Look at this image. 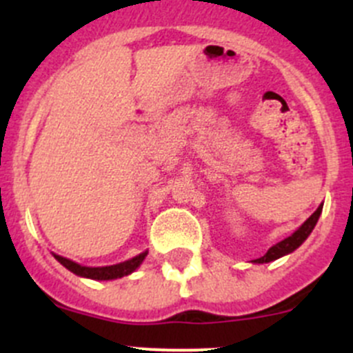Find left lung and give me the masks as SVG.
<instances>
[{"mask_svg": "<svg viewBox=\"0 0 353 353\" xmlns=\"http://www.w3.org/2000/svg\"><path fill=\"white\" fill-rule=\"evenodd\" d=\"M323 212V205L318 206V210H316L314 213H312L311 216H309L307 220H305L304 223H302L301 227H299L297 230H295L294 234H292L290 237H287V239L280 241L279 244H275L273 248L268 249V252H266L265 256H261V258L254 259L252 263H270V261H275V259L282 258V256L288 254V252L295 251V249L299 248L302 243H304L305 239L309 237V234L312 232V229H314V225L318 223V219L319 215H321Z\"/></svg>", "mask_w": 353, "mask_h": 353, "instance_id": "8db88e82", "label": "left lung"}]
</instances>
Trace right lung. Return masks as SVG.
<instances>
[{"label": "right lung", "mask_w": 353, "mask_h": 353, "mask_svg": "<svg viewBox=\"0 0 353 353\" xmlns=\"http://www.w3.org/2000/svg\"><path fill=\"white\" fill-rule=\"evenodd\" d=\"M148 254V251L141 252V254L134 256V258L128 259V261L119 263V265H112V266H99V268H90V266H81L78 263L71 261V259L63 258V256L54 254V258L61 263L65 268L70 270L71 273L78 276H85V279H92V280H114V279H121V276H126L130 273H133L138 266L143 263L145 256Z\"/></svg>", "instance_id": "1"}]
</instances>
